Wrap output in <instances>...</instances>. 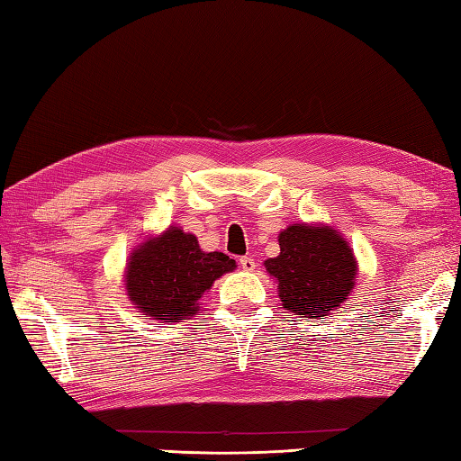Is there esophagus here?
Here are the masks:
<instances>
[{"label": "esophagus", "instance_id": "obj_1", "mask_svg": "<svg viewBox=\"0 0 461 461\" xmlns=\"http://www.w3.org/2000/svg\"><path fill=\"white\" fill-rule=\"evenodd\" d=\"M239 263H240V269H243V271H255V267H257L253 257H240Z\"/></svg>", "mask_w": 461, "mask_h": 461}]
</instances>
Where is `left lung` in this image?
<instances>
[{"label":"left lung","instance_id":"1","mask_svg":"<svg viewBox=\"0 0 461 461\" xmlns=\"http://www.w3.org/2000/svg\"><path fill=\"white\" fill-rule=\"evenodd\" d=\"M281 253L263 265L277 284L281 305L294 316L324 320L348 302L358 261L348 240L324 222L289 224L279 232Z\"/></svg>","mask_w":461,"mask_h":461}]
</instances>
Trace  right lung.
<instances>
[{"instance_id":"right-lung-1","label":"right lung","mask_w":461,"mask_h":461,"mask_svg":"<svg viewBox=\"0 0 461 461\" xmlns=\"http://www.w3.org/2000/svg\"><path fill=\"white\" fill-rule=\"evenodd\" d=\"M235 269L237 261L229 255L202 251L196 235L169 224L129 253L123 287L143 318L174 324L196 316L200 297L218 277Z\"/></svg>"}]
</instances>
